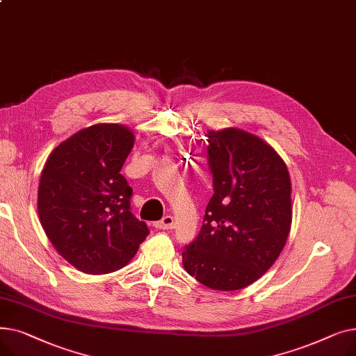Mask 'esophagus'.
I'll use <instances>...</instances> for the list:
<instances>
[{
  "mask_svg": "<svg viewBox=\"0 0 356 356\" xmlns=\"http://www.w3.org/2000/svg\"><path fill=\"white\" fill-rule=\"evenodd\" d=\"M154 227L157 229H173L175 228V218L172 215H167L160 222L154 223Z\"/></svg>",
  "mask_w": 356,
  "mask_h": 356,
  "instance_id": "1",
  "label": "esophagus"
}]
</instances>
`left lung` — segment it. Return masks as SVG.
I'll list each match as a JSON object with an SVG mask.
<instances>
[{
  "label": "left lung",
  "mask_w": 356,
  "mask_h": 356,
  "mask_svg": "<svg viewBox=\"0 0 356 356\" xmlns=\"http://www.w3.org/2000/svg\"><path fill=\"white\" fill-rule=\"evenodd\" d=\"M213 175L197 238L181 252L183 267L212 290H241L264 275L290 234L291 180L275 149L248 131H208Z\"/></svg>",
  "instance_id": "1"
}]
</instances>
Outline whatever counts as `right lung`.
Here are the masks:
<instances>
[{
    "label": "right lung",
    "mask_w": 356,
    "mask_h": 356,
    "mask_svg": "<svg viewBox=\"0 0 356 356\" xmlns=\"http://www.w3.org/2000/svg\"><path fill=\"white\" fill-rule=\"evenodd\" d=\"M136 136L121 124H95L56 147L37 193L42 227L69 264L86 274L125 267L148 235L129 212L133 189L120 173Z\"/></svg>",
    "instance_id": "1"
}]
</instances>
